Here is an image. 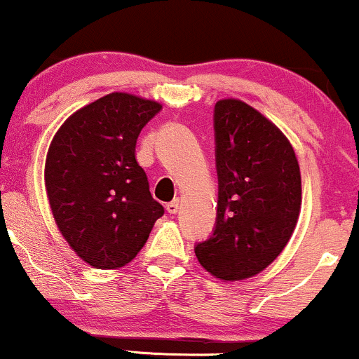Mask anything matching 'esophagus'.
<instances>
[{
  "label": "esophagus",
  "instance_id": "1",
  "mask_svg": "<svg viewBox=\"0 0 359 359\" xmlns=\"http://www.w3.org/2000/svg\"><path fill=\"white\" fill-rule=\"evenodd\" d=\"M167 211L170 214H175L177 211H179V199H174L172 203L167 204Z\"/></svg>",
  "mask_w": 359,
  "mask_h": 359
}]
</instances>
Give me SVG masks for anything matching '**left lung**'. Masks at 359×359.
<instances>
[{
    "label": "left lung",
    "instance_id": "obj_1",
    "mask_svg": "<svg viewBox=\"0 0 359 359\" xmlns=\"http://www.w3.org/2000/svg\"><path fill=\"white\" fill-rule=\"evenodd\" d=\"M217 212L196 257L222 280L253 277L282 253L297 224L302 189L285 135L246 102L214 106Z\"/></svg>",
    "mask_w": 359,
    "mask_h": 359
}]
</instances>
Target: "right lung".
Masks as SVG:
<instances>
[{"mask_svg": "<svg viewBox=\"0 0 359 359\" xmlns=\"http://www.w3.org/2000/svg\"><path fill=\"white\" fill-rule=\"evenodd\" d=\"M162 106L113 93L76 111L48 148L45 187L62 236L94 269L137 257L163 205L135 158L140 131Z\"/></svg>", "mask_w": 359, "mask_h": 359, "instance_id": "1", "label": "right lung"}]
</instances>
